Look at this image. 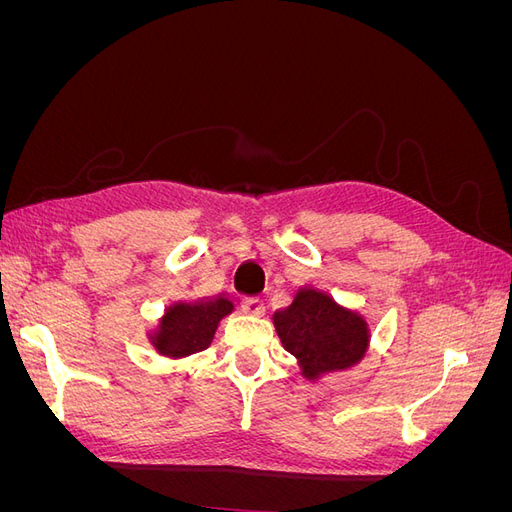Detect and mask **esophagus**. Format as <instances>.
Instances as JSON below:
<instances>
[{
  "mask_svg": "<svg viewBox=\"0 0 512 512\" xmlns=\"http://www.w3.org/2000/svg\"><path fill=\"white\" fill-rule=\"evenodd\" d=\"M243 309L247 314H252V316H262L265 314V301L262 299H258V297H250V299H245L243 301Z\"/></svg>",
  "mask_w": 512,
  "mask_h": 512,
  "instance_id": "obj_1",
  "label": "esophagus"
}]
</instances>
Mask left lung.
Masks as SVG:
<instances>
[{
  "mask_svg": "<svg viewBox=\"0 0 512 512\" xmlns=\"http://www.w3.org/2000/svg\"><path fill=\"white\" fill-rule=\"evenodd\" d=\"M282 346L297 359L301 376L320 380L359 365L369 350V322L331 294L301 286L288 307L273 314Z\"/></svg>",
  "mask_w": 512,
  "mask_h": 512,
  "instance_id": "8db88e82",
  "label": "left lung"
}]
</instances>
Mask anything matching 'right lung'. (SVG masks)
Masks as SVG:
<instances>
[{"label":"right lung","instance_id":"obj_1","mask_svg":"<svg viewBox=\"0 0 512 512\" xmlns=\"http://www.w3.org/2000/svg\"><path fill=\"white\" fill-rule=\"evenodd\" d=\"M235 312L228 294L170 303L158 324L147 331V342L166 359H185L211 346L220 322Z\"/></svg>","mask_w":512,"mask_h":512}]
</instances>
